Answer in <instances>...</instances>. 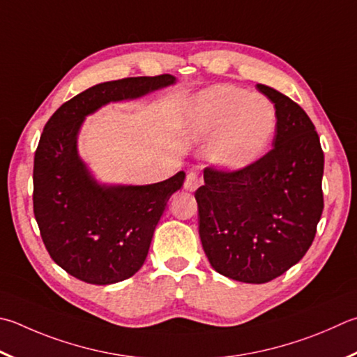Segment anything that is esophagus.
I'll return each mask as SVG.
<instances>
[{
  "label": "esophagus",
  "mask_w": 357,
  "mask_h": 357,
  "mask_svg": "<svg viewBox=\"0 0 357 357\" xmlns=\"http://www.w3.org/2000/svg\"><path fill=\"white\" fill-rule=\"evenodd\" d=\"M201 183H203V179L198 176V173L190 172V173H187V176H185L184 189L189 190V192H195L198 187L201 185Z\"/></svg>",
  "instance_id": "esophagus-1"
}]
</instances>
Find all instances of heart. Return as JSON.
Returning a JSON list of instances; mask_svg holds the SVG:
<instances>
[{
	"label": "heart",
	"instance_id": "obj_1",
	"mask_svg": "<svg viewBox=\"0 0 357 357\" xmlns=\"http://www.w3.org/2000/svg\"><path fill=\"white\" fill-rule=\"evenodd\" d=\"M193 132L213 137L211 158L223 168H242L267 150L276 131V112L262 95L228 84L199 93L192 106Z\"/></svg>",
	"mask_w": 357,
	"mask_h": 357
}]
</instances>
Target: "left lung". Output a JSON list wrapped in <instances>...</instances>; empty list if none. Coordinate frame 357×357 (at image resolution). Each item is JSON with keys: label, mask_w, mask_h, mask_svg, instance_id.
<instances>
[{"label": "left lung", "mask_w": 357, "mask_h": 357, "mask_svg": "<svg viewBox=\"0 0 357 357\" xmlns=\"http://www.w3.org/2000/svg\"><path fill=\"white\" fill-rule=\"evenodd\" d=\"M273 148L238 170L204 168L198 229L213 268L231 280L264 284L295 265L312 245L323 212L325 156L307 114L278 90Z\"/></svg>", "instance_id": "1"}]
</instances>
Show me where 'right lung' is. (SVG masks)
Returning a JSON list of instances; mask_svg holds the SVG:
<instances>
[{
	"label": "right lung",
	"mask_w": 357,
	"mask_h": 357,
	"mask_svg": "<svg viewBox=\"0 0 357 357\" xmlns=\"http://www.w3.org/2000/svg\"><path fill=\"white\" fill-rule=\"evenodd\" d=\"M172 75L125 77L84 90L51 115L34 156V215L53 261L84 282L114 284L137 273L184 172L151 185H98L77 156L84 116L109 101L170 86Z\"/></svg>",
	"instance_id": "1"
}]
</instances>
